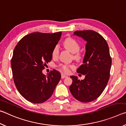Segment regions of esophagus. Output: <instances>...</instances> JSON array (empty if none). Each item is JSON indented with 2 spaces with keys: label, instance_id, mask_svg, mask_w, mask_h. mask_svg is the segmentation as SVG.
<instances>
[{
  "label": "esophagus",
  "instance_id": "34e87169",
  "mask_svg": "<svg viewBox=\"0 0 126 126\" xmlns=\"http://www.w3.org/2000/svg\"><path fill=\"white\" fill-rule=\"evenodd\" d=\"M67 75H65L64 74H61V78H66V77H67Z\"/></svg>",
  "mask_w": 126,
  "mask_h": 126
}]
</instances>
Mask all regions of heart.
Listing matches in <instances>:
<instances>
[{
	"mask_svg": "<svg viewBox=\"0 0 126 126\" xmlns=\"http://www.w3.org/2000/svg\"><path fill=\"white\" fill-rule=\"evenodd\" d=\"M64 47L69 52L74 54L73 58L77 61H80L82 58V53L79 52L80 49V44L76 39L72 38H68L63 42ZM59 53V48L58 46H55L52 51V57L53 58H58ZM59 69L62 71L67 73L69 72V68H73V65L61 64L58 66Z\"/></svg>",
	"mask_w": 126,
	"mask_h": 126,
	"instance_id": "b5f03b06",
	"label": "heart"
}]
</instances>
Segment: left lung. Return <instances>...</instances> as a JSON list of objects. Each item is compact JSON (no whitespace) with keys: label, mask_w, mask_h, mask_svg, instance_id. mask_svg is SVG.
<instances>
[{"label":"left lung","mask_w":126,"mask_h":126,"mask_svg":"<svg viewBox=\"0 0 126 126\" xmlns=\"http://www.w3.org/2000/svg\"><path fill=\"white\" fill-rule=\"evenodd\" d=\"M76 35L87 42L83 64L77 72L85 75L83 80L72 76L73 82L69 90L73 96L82 102L96 99L105 89L110 76L112 59L106 40L93 31H77Z\"/></svg>","instance_id":"1"}]
</instances>
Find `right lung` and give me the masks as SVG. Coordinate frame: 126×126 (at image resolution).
Wrapping results in <instances>:
<instances>
[{"mask_svg":"<svg viewBox=\"0 0 126 126\" xmlns=\"http://www.w3.org/2000/svg\"><path fill=\"white\" fill-rule=\"evenodd\" d=\"M61 35V32L32 33L15 47L11 61L14 82L19 93L30 102L42 103L48 100L61 79V73L55 69L47 76L42 71L52 60V51Z\"/></svg>","mask_w":126,"mask_h":126,"instance_id":"right-lung-1","label":"right lung"}]
</instances>
